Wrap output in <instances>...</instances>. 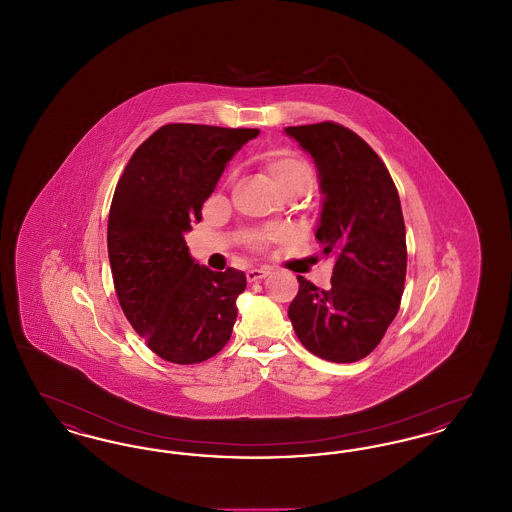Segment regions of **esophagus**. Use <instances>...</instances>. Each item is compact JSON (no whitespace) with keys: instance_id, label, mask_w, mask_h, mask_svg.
I'll use <instances>...</instances> for the list:
<instances>
[{"instance_id":"1","label":"esophagus","mask_w":512,"mask_h":512,"mask_svg":"<svg viewBox=\"0 0 512 512\" xmlns=\"http://www.w3.org/2000/svg\"><path fill=\"white\" fill-rule=\"evenodd\" d=\"M268 274H270V268H249L245 272V278H247V282H257V280L267 278Z\"/></svg>"}]
</instances>
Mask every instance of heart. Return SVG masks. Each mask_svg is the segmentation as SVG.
Segmentation results:
<instances>
[{
	"mask_svg": "<svg viewBox=\"0 0 512 512\" xmlns=\"http://www.w3.org/2000/svg\"><path fill=\"white\" fill-rule=\"evenodd\" d=\"M267 174L270 182L276 186L280 194H288L292 190H309L313 184V171L311 167L303 161L292 155H276L270 157L267 161ZM286 236V230L282 228H272L267 232H261L253 238L257 245H265L268 242L282 240Z\"/></svg>",
	"mask_w": 512,
	"mask_h": 512,
	"instance_id": "heart-1",
	"label": "heart"
}]
</instances>
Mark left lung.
Masks as SVG:
<instances>
[{
    "label": "left lung",
    "mask_w": 512,
    "mask_h": 512,
    "mask_svg": "<svg viewBox=\"0 0 512 512\" xmlns=\"http://www.w3.org/2000/svg\"><path fill=\"white\" fill-rule=\"evenodd\" d=\"M311 153L322 199L317 240L334 255L332 288L303 276L288 317L299 341L330 363H355L382 341L399 311L405 274V222L397 188L376 151L336 122L288 126Z\"/></svg>",
    "instance_id": "1"
}]
</instances>
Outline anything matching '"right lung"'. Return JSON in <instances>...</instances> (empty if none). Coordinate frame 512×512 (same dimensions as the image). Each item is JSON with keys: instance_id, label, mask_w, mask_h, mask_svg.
<instances>
[{"instance_id": "add662e5", "label": "right lung", "mask_w": 512, "mask_h": 512, "mask_svg": "<svg viewBox=\"0 0 512 512\" xmlns=\"http://www.w3.org/2000/svg\"><path fill=\"white\" fill-rule=\"evenodd\" d=\"M257 128L165 124L134 151L115 188L107 251L124 317L174 365L211 359L238 317L245 274L197 265L184 232L201 220L232 155Z\"/></svg>"}]
</instances>
